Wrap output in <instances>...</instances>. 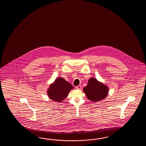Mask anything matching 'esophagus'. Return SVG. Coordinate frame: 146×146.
<instances>
[{
  "label": "esophagus",
  "mask_w": 146,
  "mask_h": 146,
  "mask_svg": "<svg viewBox=\"0 0 146 146\" xmlns=\"http://www.w3.org/2000/svg\"><path fill=\"white\" fill-rule=\"evenodd\" d=\"M76 88L77 89H80L81 88V86L79 85V86H76Z\"/></svg>",
  "instance_id": "esophagus-1"
}]
</instances>
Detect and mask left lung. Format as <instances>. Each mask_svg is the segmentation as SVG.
<instances>
[{
	"label": "left lung",
	"instance_id": "8db88e82",
	"mask_svg": "<svg viewBox=\"0 0 146 146\" xmlns=\"http://www.w3.org/2000/svg\"><path fill=\"white\" fill-rule=\"evenodd\" d=\"M83 90L88 99L93 102H98L105 99L109 91L107 86L94 78L89 79L88 84Z\"/></svg>",
	"mask_w": 146,
	"mask_h": 146
}]
</instances>
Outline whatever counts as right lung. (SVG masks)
Wrapping results in <instances>:
<instances>
[{
    "mask_svg": "<svg viewBox=\"0 0 146 146\" xmlns=\"http://www.w3.org/2000/svg\"><path fill=\"white\" fill-rule=\"evenodd\" d=\"M74 89L71 84L62 78H58L50 84L47 91L48 96L53 101L60 102L65 99L70 91Z\"/></svg>",
    "mask_w": 146,
    "mask_h": 146,
    "instance_id": "obj_1",
    "label": "right lung"
}]
</instances>
